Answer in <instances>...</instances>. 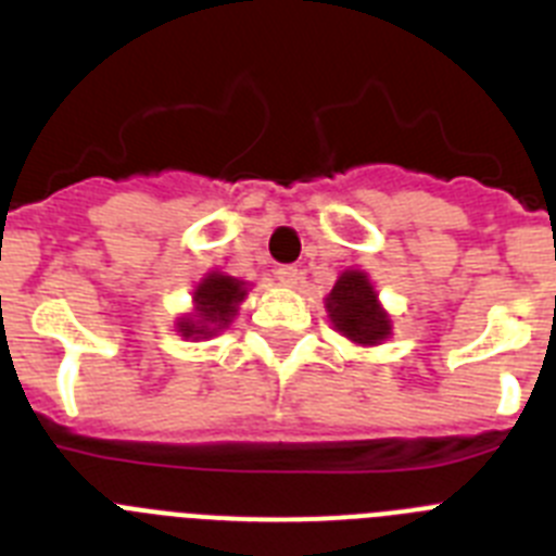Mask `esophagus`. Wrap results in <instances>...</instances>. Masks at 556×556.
Returning a JSON list of instances; mask_svg holds the SVG:
<instances>
[{
	"label": "esophagus",
	"mask_w": 556,
	"mask_h": 556,
	"mask_svg": "<svg viewBox=\"0 0 556 556\" xmlns=\"http://www.w3.org/2000/svg\"><path fill=\"white\" fill-rule=\"evenodd\" d=\"M277 279L285 285V288H293L299 282V268L296 265H279Z\"/></svg>",
	"instance_id": "1"
}]
</instances>
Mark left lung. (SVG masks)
<instances>
[{"instance_id": "1", "label": "left lung", "mask_w": 556, "mask_h": 556, "mask_svg": "<svg viewBox=\"0 0 556 556\" xmlns=\"http://www.w3.org/2000/svg\"><path fill=\"white\" fill-rule=\"evenodd\" d=\"M327 313L341 336L361 346H375L392 336L389 313L380 307L378 293L364 271H344L327 296Z\"/></svg>"}]
</instances>
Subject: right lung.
<instances>
[{
  "label": "right lung",
  "instance_id": "add662e5",
  "mask_svg": "<svg viewBox=\"0 0 556 556\" xmlns=\"http://www.w3.org/2000/svg\"><path fill=\"white\" fill-rule=\"evenodd\" d=\"M245 299V282L235 277H226L220 271L206 274L198 282L192 302L195 313L178 318V332L185 338H210L229 327V321L238 316V305Z\"/></svg>",
  "mask_w": 556,
  "mask_h": 556
}]
</instances>
